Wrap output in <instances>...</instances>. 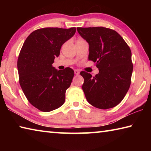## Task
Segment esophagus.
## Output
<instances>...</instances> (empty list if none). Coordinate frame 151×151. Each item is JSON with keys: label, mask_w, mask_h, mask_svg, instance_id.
I'll return each instance as SVG.
<instances>
[{"label": "esophagus", "mask_w": 151, "mask_h": 151, "mask_svg": "<svg viewBox=\"0 0 151 151\" xmlns=\"http://www.w3.org/2000/svg\"><path fill=\"white\" fill-rule=\"evenodd\" d=\"M75 74L76 75H78L80 74V71H79L78 70H75Z\"/></svg>", "instance_id": "esophagus-1"}]
</instances>
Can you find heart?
Wrapping results in <instances>:
<instances>
[{
	"label": "heart",
	"mask_w": 151,
	"mask_h": 151,
	"mask_svg": "<svg viewBox=\"0 0 151 151\" xmlns=\"http://www.w3.org/2000/svg\"><path fill=\"white\" fill-rule=\"evenodd\" d=\"M80 40H83V39H78L77 41H80ZM77 41H76V42H77Z\"/></svg>",
	"instance_id": "1"
}]
</instances>
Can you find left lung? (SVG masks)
I'll return each mask as SVG.
<instances>
[{"mask_svg":"<svg viewBox=\"0 0 151 151\" xmlns=\"http://www.w3.org/2000/svg\"><path fill=\"white\" fill-rule=\"evenodd\" d=\"M88 43V60L96 63L99 73L94 77L82 71L83 90L91 105L101 109L114 107L124 99L131 85L133 70L131 51L115 30L104 27L77 28Z\"/></svg>","mask_w":151,"mask_h":151,"instance_id":"obj_1","label":"left lung"}]
</instances>
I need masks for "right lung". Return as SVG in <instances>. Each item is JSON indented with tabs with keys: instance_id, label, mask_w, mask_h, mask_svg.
<instances>
[{
	"instance_id": "obj_1",
	"label": "right lung",
	"mask_w": 151,
	"mask_h": 151,
	"mask_svg": "<svg viewBox=\"0 0 151 151\" xmlns=\"http://www.w3.org/2000/svg\"><path fill=\"white\" fill-rule=\"evenodd\" d=\"M76 28H44L27 38L18 58L19 83L29 103L43 112L59 108L65 101L74 70H57L52 66L61 47L72 38Z\"/></svg>"
}]
</instances>
